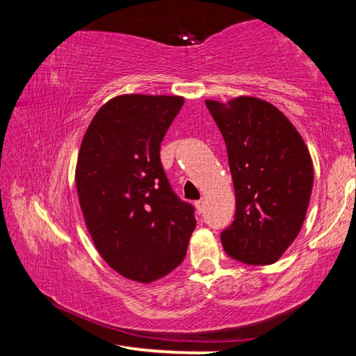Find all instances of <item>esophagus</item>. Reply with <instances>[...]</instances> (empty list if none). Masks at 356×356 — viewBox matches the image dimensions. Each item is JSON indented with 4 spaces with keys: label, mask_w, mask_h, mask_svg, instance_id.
Masks as SVG:
<instances>
[{
    "label": "esophagus",
    "mask_w": 356,
    "mask_h": 356,
    "mask_svg": "<svg viewBox=\"0 0 356 356\" xmlns=\"http://www.w3.org/2000/svg\"><path fill=\"white\" fill-rule=\"evenodd\" d=\"M195 206H196V209H197V212L202 213V212H204V209H206V201H204V200L196 201V202H195Z\"/></svg>",
    "instance_id": "1"
}]
</instances>
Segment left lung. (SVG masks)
<instances>
[{
    "label": "left lung",
    "mask_w": 356,
    "mask_h": 356,
    "mask_svg": "<svg viewBox=\"0 0 356 356\" xmlns=\"http://www.w3.org/2000/svg\"><path fill=\"white\" fill-rule=\"evenodd\" d=\"M206 105L226 143L236 215L221 232L229 257L278 261L303 225L314 170L305 141L278 108L256 97Z\"/></svg>",
    "instance_id": "8db88e82"
}]
</instances>
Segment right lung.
Returning a JSON list of instances; mask_svg holds the SVG:
<instances>
[{
	"mask_svg": "<svg viewBox=\"0 0 356 356\" xmlns=\"http://www.w3.org/2000/svg\"><path fill=\"white\" fill-rule=\"evenodd\" d=\"M184 105L176 95H119L84 134L76 191L89 234L111 268L150 282L184 261L195 207L174 193L160 146Z\"/></svg>",
	"mask_w": 356,
	"mask_h": 356,
	"instance_id": "right-lung-1",
	"label": "right lung"
}]
</instances>
